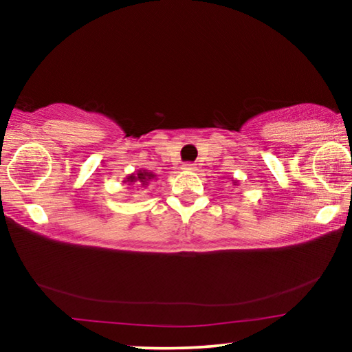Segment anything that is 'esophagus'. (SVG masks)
<instances>
[{"label":"esophagus","instance_id":"esophagus-1","mask_svg":"<svg viewBox=\"0 0 352 352\" xmlns=\"http://www.w3.org/2000/svg\"><path fill=\"white\" fill-rule=\"evenodd\" d=\"M182 168H184V170H189V171H194L195 170V163H190V162H187V163H184V165H182Z\"/></svg>","mask_w":352,"mask_h":352}]
</instances>
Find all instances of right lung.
Segmentation results:
<instances>
[{
	"label": "right lung",
	"instance_id": "add662e5",
	"mask_svg": "<svg viewBox=\"0 0 352 352\" xmlns=\"http://www.w3.org/2000/svg\"><path fill=\"white\" fill-rule=\"evenodd\" d=\"M153 177H155V175H152V173L144 170V171L136 173V175H129L126 177V182H129V184H134V182H136V186H141V184L147 186V182L153 179Z\"/></svg>",
	"mask_w": 352,
	"mask_h": 352
}]
</instances>
